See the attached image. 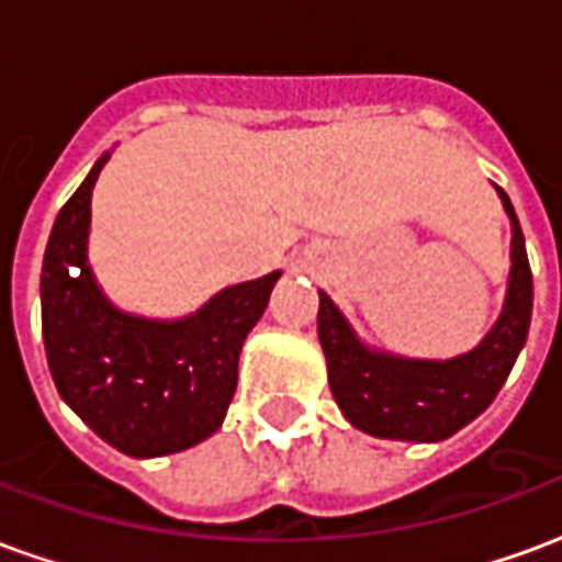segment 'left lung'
<instances>
[{
    "instance_id": "1",
    "label": "left lung",
    "mask_w": 562,
    "mask_h": 562,
    "mask_svg": "<svg viewBox=\"0 0 562 562\" xmlns=\"http://www.w3.org/2000/svg\"><path fill=\"white\" fill-rule=\"evenodd\" d=\"M496 195L512 222V270L503 313L470 352L406 358L373 349L355 334L340 306L318 292V342L328 361L330 394L352 427L397 442H442L494 403L527 342L532 316L524 232L499 186Z\"/></svg>"
}]
</instances>
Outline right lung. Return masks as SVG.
<instances>
[{"label":"right lung","instance_id":"right-lung-1","mask_svg":"<svg viewBox=\"0 0 562 562\" xmlns=\"http://www.w3.org/2000/svg\"><path fill=\"white\" fill-rule=\"evenodd\" d=\"M92 165L59 210L42 265V334L59 397L128 458H161L222 427L237 389V358L268 306L280 270L237 282L183 318L126 313L90 268Z\"/></svg>","mask_w":562,"mask_h":562}]
</instances>
